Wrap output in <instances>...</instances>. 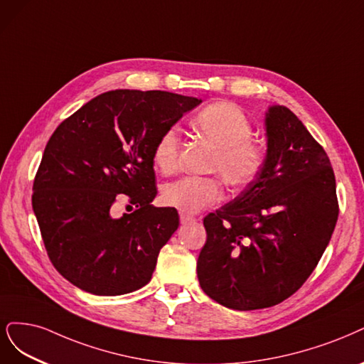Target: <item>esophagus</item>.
Instances as JSON below:
<instances>
[{
	"instance_id": "obj_1",
	"label": "esophagus",
	"mask_w": 364,
	"mask_h": 364,
	"mask_svg": "<svg viewBox=\"0 0 364 364\" xmlns=\"http://www.w3.org/2000/svg\"><path fill=\"white\" fill-rule=\"evenodd\" d=\"M179 217H181V223H182V224H188V223H194V221H196L194 217L188 215V214H182V212H181Z\"/></svg>"
}]
</instances>
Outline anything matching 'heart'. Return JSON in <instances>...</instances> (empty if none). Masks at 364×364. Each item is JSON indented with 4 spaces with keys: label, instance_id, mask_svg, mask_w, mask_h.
I'll list each match as a JSON object with an SVG mask.
<instances>
[{
    "label": "heart",
    "instance_id": "obj_1",
    "mask_svg": "<svg viewBox=\"0 0 364 364\" xmlns=\"http://www.w3.org/2000/svg\"><path fill=\"white\" fill-rule=\"evenodd\" d=\"M194 128L217 149L210 170L220 173L225 185L241 190L255 182L265 166L267 152L252 139L253 124L240 107L232 102L210 104L197 112ZM179 131L166 129L154 147L155 167L164 174L173 173L179 164ZM221 196L217 178L186 176L164 188L162 202L182 214H196L220 202Z\"/></svg>",
    "mask_w": 364,
    "mask_h": 364
}]
</instances>
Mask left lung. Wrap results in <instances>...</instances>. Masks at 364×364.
I'll return each instance as SVG.
<instances>
[{
    "mask_svg": "<svg viewBox=\"0 0 364 364\" xmlns=\"http://www.w3.org/2000/svg\"><path fill=\"white\" fill-rule=\"evenodd\" d=\"M268 150L255 182L203 220L197 260L203 292L233 310L294 295L316 268L339 217L328 155L282 105L267 112Z\"/></svg>",
    "mask_w": 364,
    "mask_h": 364,
    "instance_id": "8db88e82",
    "label": "left lung"
}]
</instances>
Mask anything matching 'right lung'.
Instances as JSON below:
<instances>
[{"label": "right lung", "mask_w": 364, "mask_h": 364, "mask_svg": "<svg viewBox=\"0 0 364 364\" xmlns=\"http://www.w3.org/2000/svg\"><path fill=\"white\" fill-rule=\"evenodd\" d=\"M200 99L161 90H111L63 120L33 183V210L54 268L80 289L123 295L152 279L159 250L179 228L156 197L154 147ZM136 209L120 219L114 205Z\"/></svg>", "instance_id": "1"}]
</instances>
